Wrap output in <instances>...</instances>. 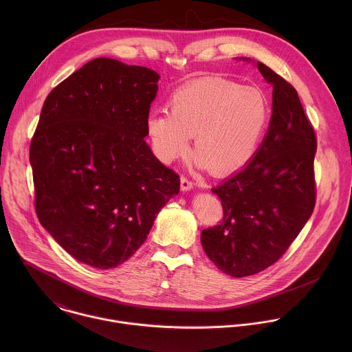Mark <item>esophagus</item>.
<instances>
[{"mask_svg": "<svg viewBox=\"0 0 352 352\" xmlns=\"http://www.w3.org/2000/svg\"><path fill=\"white\" fill-rule=\"evenodd\" d=\"M180 184H182V190L183 191H188V190L194 188V183L191 180H188L186 176L180 177Z\"/></svg>", "mask_w": 352, "mask_h": 352, "instance_id": "esophagus-1", "label": "esophagus"}]
</instances>
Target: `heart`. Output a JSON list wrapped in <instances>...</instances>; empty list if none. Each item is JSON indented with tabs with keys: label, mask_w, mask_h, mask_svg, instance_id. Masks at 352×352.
I'll use <instances>...</instances> for the list:
<instances>
[{
	"label": "heart",
	"mask_w": 352,
	"mask_h": 352,
	"mask_svg": "<svg viewBox=\"0 0 352 352\" xmlns=\"http://www.w3.org/2000/svg\"><path fill=\"white\" fill-rule=\"evenodd\" d=\"M169 112H153L146 130L155 155L172 162L190 151L212 175H229L251 160L271 118V104L256 87L225 77H206L177 89Z\"/></svg>",
	"instance_id": "1"
}]
</instances>
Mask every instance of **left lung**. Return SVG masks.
Returning <instances> with one entry per match:
<instances>
[{"label": "left lung", "mask_w": 352, "mask_h": 352, "mask_svg": "<svg viewBox=\"0 0 352 352\" xmlns=\"http://www.w3.org/2000/svg\"><path fill=\"white\" fill-rule=\"evenodd\" d=\"M272 85L268 131L251 162L211 188L222 203L219 225L201 230V247L225 274L244 278L276 263L316 204L317 138L294 87L261 62Z\"/></svg>", "instance_id": "1"}]
</instances>
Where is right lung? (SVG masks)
<instances>
[{
  "label": "right lung",
  "mask_w": 352,
  "mask_h": 352,
  "mask_svg": "<svg viewBox=\"0 0 352 352\" xmlns=\"http://www.w3.org/2000/svg\"><path fill=\"white\" fill-rule=\"evenodd\" d=\"M160 76L96 58L45 100L30 146L35 210L74 258L109 270L145 243L180 177L145 142Z\"/></svg>",
  "instance_id": "add662e5"
}]
</instances>
